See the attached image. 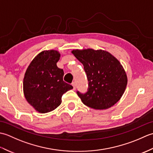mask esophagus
Returning <instances> with one entry per match:
<instances>
[{"mask_svg": "<svg viewBox=\"0 0 153 153\" xmlns=\"http://www.w3.org/2000/svg\"><path fill=\"white\" fill-rule=\"evenodd\" d=\"M72 86L74 87V90L76 89V82H74L72 83Z\"/></svg>", "mask_w": 153, "mask_h": 153, "instance_id": "34e87169", "label": "esophagus"}]
</instances>
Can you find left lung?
Listing matches in <instances>:
<instances>
[{
	"label": "left lung",
	"mask_w": 153,
	"mask_h": 153,
	"mask_svg": "<svg viewBox=\"0 0 153 153\" xmlns=\"http://www.w3.org/2000/svg\"><path fill=\"white\" fill-rule=\"evenodd\" d=\"M71 53L82 63L89 85L87 91L77 94L84 105L96 110L114 105L125 91L128 83L124 70L111 54L102 50H74Z\"/></svg>",
	"instance_id": "left-lung-1"
}]
</instances>
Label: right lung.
<instances>
[{
    "mask_svg": "<svg viewBox=\"0 0 153 153\" xmlns=\"http://www.w3.org/2000/svg\"><path fill=\"white\" fill-rule=\"evenodd\" d=\"M60 54L56 51H44L32 60L24 78V93L27 101L41 113L56 108L63 94L72 85L63 81L64 71L58 68Z\"/></svg>",
    "mask_w": 153,
    "mask_h": 153,
    "instance_id": "1",
    "label": "right lung"
}]
</instances>
